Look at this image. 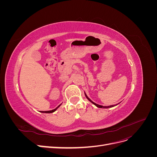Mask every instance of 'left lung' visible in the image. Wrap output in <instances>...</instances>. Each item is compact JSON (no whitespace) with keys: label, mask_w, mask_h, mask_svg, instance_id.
<instances>
[{"label":"left lung","mask_w":157,"mask_h":157,"mask_svg":"<svg viewBox=\"0 0 157 157\" xmlns=\"http://www.w3.org/2000/svg\"><path fill=\"white\" fill-rule=\"evenodd\" d=\"M85 96H86V98L88 99V100L90 101V102H92L94 105H96V107H99V108H104V109H106V108H110V107H114V106H115V105H109V106H102V105H98V104H96V103H95L94 102H93L91 99H90L87 96H86V94H85Z\"/></svg>","instance_id":"8db88e82"}]
</instances>
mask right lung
I'll list each match as a JSON object with an SVG mask.
<instances>
[{"mask_svg": "<svg viewBox=\"0 0 157 157\" xmlns=\"http://www.w3.org/2000/svg\"><path fill=\"white\" fill-rule=\"evenodd\" d=\"M61 105H59V106H58L57 107L56 109H53V110H51V111H40L41 113H53V112H54L57 109H58L59 106H60Z\"/></svg>", "mask_w": 157, "mask_h": 157, "instance_id": "add662e5", "label": "right lung"}]
</instances>
